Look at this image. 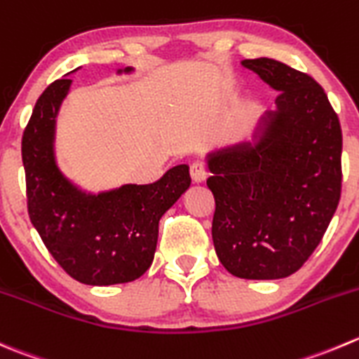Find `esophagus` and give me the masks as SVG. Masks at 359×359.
Returning <instances> with one entry per match:
<instances>
[{
	"mask_svg": "<svg viewBox=\"0 0 359 359\" xmlns=\"http://www.w3.org/2000/svg\"><path fill=\"white\" fill-rule=\"evenodd\" d=\"M189 173H191V179H193V182H203V180H207L208 177V168L205 163L201 161H194L193 165L189 166Z\"/></svg>",
	"mask_w": 359,
	"mask_h": 359,
	"instance_id": "obj_1",
	"label": "esophagus"
}]
</instances>
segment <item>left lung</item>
Wrapping results in <instances>:
<instances>
[{
	"label": "left lung",
	"mask_w": 359,
	"mask_h": 359,
	"mask_svg": "<svg viewBox=\"0 0 359 359\" xmlns=\"http://www.w3.org/2000/svg\"><path fill=\"white\" fill-rule=\"evenodd\" d=\"M279 91L256 145L212 154V238L242 279H283L323 240L342 191V130L325 89L276 59L242 61Z\"/></svg>",
	"instance_id": "1"
}]
</instances>
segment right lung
Here are the masks:
<instances>
[{
	"mask_svg": "<svg viewBox=\"0 0 359 359\" xmlns=\"http://www.w3.org/2000/svg\"><path fill=\"white\" fill-rule=\"evenodd\" d=\"M69 83L59 79L41 93L24 130L27 214L69 277L89 286L131 283L151 266L159 219L189 187V168L173 166L156 182L109 193L76 189L61 175L52 151L55 116Z\"/></svg>",
	"mask_w": 359,
	"mask_h": 359,
	"instance_id": "add662e5",
	"label": "right lung"
}]
</instances>
